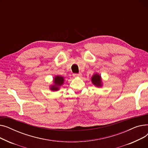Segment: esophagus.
Returning a JSON list of instances; mask_svg holds the SVG:
<instances>
[{"mask_svg":"<svg viewBox=\"0 0 148 148\" xmlns=\"http://www.w3.org/2000/svg\"><path fill=\"white\" fill-rule=\"evenodd\" d=\"M82 75V73H79V74H73V77H81Z\"/></svg>","mask_w":148,"mask_h":148,"instance_id":"1","label":"esophagus"}]
</instances>
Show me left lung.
Here are the masks:
<instances>
[{"mask_svg":"<svg viewBox=\"0 0 148 148\" xmlns=\"http://www.w3.org/2000/svg\"><path fill=\"white\" fill-rule=\"evenodd\" d=\"M92 82L97 87H101L102 86V80L101 78V75L98 74L96 73L94 74L92 77Z\"/></svg>","mask_w":148,"mask_h":148,"instance_id":"1","label":"left lung"}]
</instances>
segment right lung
<instances>
[{
  "label": "right lung",
  "mask_w": 148,
  "mask_h": 148,
  "mask_svg": "<svg viewBox=\"0 0 148 148\" xmlns=\"http://www.w3.org/2000/svg\"><path fill=\"white\" fill-rule=\"evenodd\" d=\"M54 84L50 86V89L53 91H56L59 89V88L64 83V78L60 75H56L54 78Z\"/></svg>",
  "instance_id": "add662e5"
}]
</instances>
